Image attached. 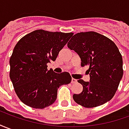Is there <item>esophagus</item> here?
<instances>
[{"label":"esophagus","mask_w":129,"mask_h":129,"mask_svg":"<svg viewBox=\"0 0 129 129\" xmlns=\"http://www.w3.org/2000/svg\"><path fill=\"white\" fill-rule=\"evenodd\" d=\"M77 82V80L75 79H74V78H72V83H75Z\"/></svg>","instance_id":"obj_1"}]
</instances>
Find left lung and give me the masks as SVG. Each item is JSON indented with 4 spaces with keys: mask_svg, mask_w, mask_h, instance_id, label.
I'll use <instances>...</instances> for the list:
<instances>
[{
    "mask_svg": "<svg viewBox=\"0 0 129 129\" xmlns=\"http://www.w3.org/2000/svg\"><path fill=\"white\" fill-rule=\"evenodd\" d=\"M67 47L79 55L81 67H89L86 72L90 75V81L78 80L83 86V91L74 94V100L87 108L110 101L124 72L122 56L115 43L100 34L87 31L74 35Z\"/></svg>",
    "mask_w": 129,
    "mask_h": 129,
    "instance_id": "left-lung-1",
    "label": "left lung"
}]
</instances>
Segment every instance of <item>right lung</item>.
I'll list each match as a JSON object with an SVG mask.
<instances>
[{"label": "right lung", "instance_id": "1", "mask_svg": "<svg viewBox=\"0 0 129 129\" xmlns=\"http://www.w3.org/2000/svg\"><path fill=\"white\" fill-rule=\"evenodd\" d=\"M73 33L34 31L19 41L10 59V78L19 100L29 107L43 109L54 103L57 89L69 84L68 72L57 74L47 69Z\"/></svg>", "mask_w": 129, "mask_h": 129}]
</instances>
